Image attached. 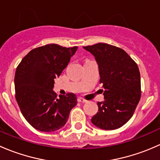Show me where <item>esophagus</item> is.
<instances>
[{
  "mask_svg": "<svg viewBox=\"0 0 160 160\" xmlns=\"http://www.w3.org/2000/svg\"><path fill=\"white\" fill-rule=\"evenodd\" d=\"M78 102H83V103H85V102H87V100H85V99H84L83 98H81V97H79V98H78Z\"/></svg>",
  "mask_w": 160,
  "mask_h": 160,
  "instance_id": "obj_1",
  "label": "esophagus"
}]
</instances>
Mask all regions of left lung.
Returning <instances> with one entry per match:
<instances>
[{
  "label": "left lung",
  "instance_id": "left-lung-1",
  "mask_svg": "<svg viewBox=\"0 0 160 160\" xmlns=\"http://www.w3.org/2000/svg\"><path fill=\"white\" fill-rule=\"evenodd\" d=\"M98 65L104 101L97 103L98 112L92 124L112 130L126 124L132 116L141 97L140 73L136 62L122 49L105 43L83 47Z\"/></svg>",
  "mask_w": 160,
  "mask_h": 160
}]
</instances>
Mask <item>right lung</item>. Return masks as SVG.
Wrapping results in <instances>:
<instances>
[{"mask_svg": "<svg viewBox=\"0 0 160 160\" xmlns=\"http://www.w3.org/2000/svg\"><path fill=\"white\" fill-rule=\"evenodd\" d=\"M77 49L46 44L31 50L16 69V100L23 116L34 129L48 132L60 129L77 105L74 93L58 98L53 91L55 78L60 76Z\"/></svg>", "mask_w": 160, "mask_h": 160, "instance_id": "right-lung-1", "label": "right lung"}]
</instances>
